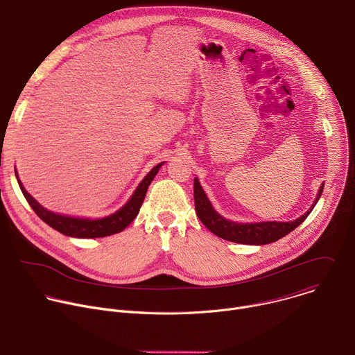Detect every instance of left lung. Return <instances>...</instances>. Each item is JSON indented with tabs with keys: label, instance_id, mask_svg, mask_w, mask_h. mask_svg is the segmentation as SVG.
I'll return each mask as SVG.
<instances>
[{
	"label": "left lung",
	"instance_id": "obj_1",
	"mask_svg": "<svg viewBox=\"0 0 355 355\" xmlns=\"http://www.w3.org/2000/svg\"><path fill=\"white\" fill-rule=\"evenodd\" d=\"M323 185L319 189L318 198L315 204L312 205L311 211H308L305 215H302L296 220L292 222H259V223H236L232 220L225 219L220 216L211 205L208 196L205 195L204 189H202L198 178L193 180V199H195V211L199 218V220L204 223L207 229H209L214 234H216L220 239L240 243V244H268L272 241L279 240L281 237L286 236L289 232L296 229L303 220L308 218V215L312 212L313 207L318 204V200L323 192Z\"/></svg>",
	"mask_w": 355,
	"mask_h": 355
}]
</instances>
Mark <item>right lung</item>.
Segmentation results:
<instances>
[{"label": "right lung", "mask_w": 355, "mask_h": 355, "mask_svg": "<svg viewBox=\"0 0 355 355\" xmlns=\"http://www.w3.org/2000/svg\"><path fill=\"white\" fill-rule=\"evenodd\" d=\"M162 166H163V163L151 168V171L139 184V187L136 188L132 198L118 212H115L107 218H103V219H81V218H71V216H64V215L50 212V211L44 209L43 207H40L37 202L26 192V189L22 187L19 180H18V184L21 187L24 196L28 200V204L31 205V208L50 227H53L55 230H58L66 236H70V237L95 239V237H105V236L119 233L133 222V219L137 216V214L140 211V207L143 204L150 182L153 181V178L156 177V174L159 173ZM17 177H18V174H17Z\"/></svg>", "instance_id": "obj_1"}]
</instances>
